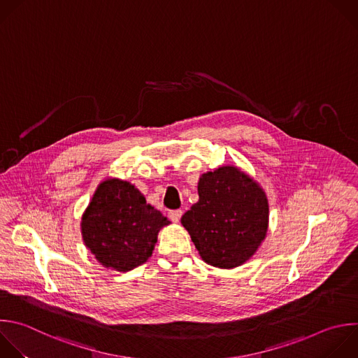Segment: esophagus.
Returning a JSON list of instances; mask_svg holds the SVG:
<instances>
[{
	"label": "esophagus",
	"mask_w": 358,
	"mask_h": 358,
	"mask_svg": "<svg viewBox=\"0 0 358 358\" xmlns=\"http://www.w3.org/2000/svg\"><path fill=\"white\" fill-rule=\"evenodd\" d=\"M181 216H182V210H180V209H176V210H170V212H169V217H170L171 222H174V223H178L180 219H181Z\"/></svg>",
	"instance_id": "obj_1"
}]
</instances>
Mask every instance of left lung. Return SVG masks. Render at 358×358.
Returning a JSON list of instances; mask_svg holds the SVG:
<instances>
[{
  "label": "left lung",
  "mask_w": 358,
  "mask_h": 358,
  "mask_svg": "<svg viewBox=\"0 0 358 358\" xmlns=\"http://www.w3.org/2000/svg\"><path fill=\"white\" fill-rule=\"evenodd\" d=\"M199 199L181 223L202 260L233 268L248 262L264 241L268 201L260 185L233 166L201 176Z\"/></svg>",
  "instance_id": "1"
}]
</instances>
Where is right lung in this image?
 <instances>
[{
    "label": "right lung",
    "instance_id": "add662e5",
    "mask_svg": "<svg viewBox=\"0 0 358 358\" xmlns=\"http://www.w3.org/2000/svg\"><path fill=\"white\" fill-rule=\"evenodd\" d=\"M170 220L149 205L128 181L109 178L99 184L83 220V241L106 268L131 271L148 262L159 230Z\"/></svg>",
    "mask_w": 358,
    "mask_h": 358
}]
</instances>
